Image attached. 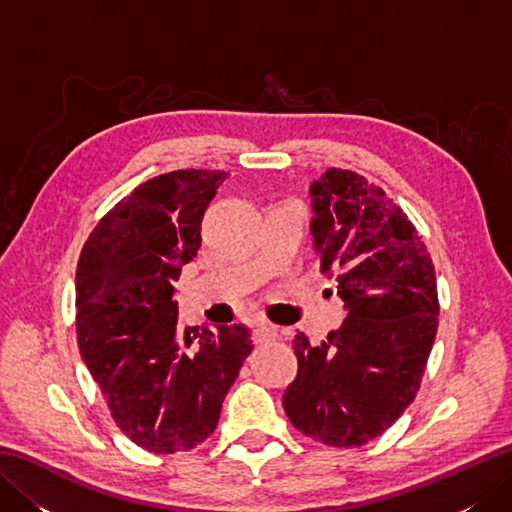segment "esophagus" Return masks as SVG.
I'll list each match as a JSON object with an SVG mask.
<instances>
[{"mask_svg":"<svg viewBox=\"0 0 512 512\" xmlns=\"http://www.w3.org/2000/svg\"><path fill=\"white\" fill-rule=\"evenodd\" d=\"M275 336H277V328H275V325H268V323H264V321L253 323V341H255V343L273 341Z\"/></svg>","mask_w":512,"mask_h":512,"instance_id":"obj_1","label":"esophagus"}]
</instances>
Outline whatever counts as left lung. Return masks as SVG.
<instances>
[{"instance_id": "1", "label": "left lung", "mask_w": 512, "mask_h": 512, "mask_svg": "<svg viewBox=\"0 0 512 512\" xmlns=\"http://www.w3.org/2000/svg\"><path fill=\"white\" fill-rule=\"evenodd\" d=\"M310 195L321 273L336 275L347 317L321 345L295 336L284 409L303 436L363 447L418 394L438 332L436 270L409 217L358 173L332 167Z\"/></svg>"}]
</instances>
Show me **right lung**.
Wrapping results in <instances>:
<instances>
[{
    "mask_svg": "<svg viewBox=\"0 0 512 512\" xmlns=\"http://www.w3.org/2000/svg\"><path fill=\"white\" fill-rule=\"evenodd\" d=\"M224 171L178 169L101 217L76 266V339L118 429L149 453L198 447L253 350L246 325L180 328L173 284L198 255Z\"/></svg>",
    "mask_w": 512,
    "mask_h": 512,
    "instance_id": "right-lung-1",
    "label": "right lung"
}]
</instances>
